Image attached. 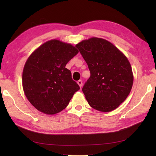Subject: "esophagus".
I'll return each instance as SVG.
<instances>
[{
    "label": "esophagus",
    "mask_w": 156,
    "mask_h": 156,
    "mask_svg": "<svg viewBox=\"0 0 156 156\" xmlns=\"http://www.w3.org/2000/svg\"><path fill=\"white\" fill-rule=\"evenodd\" d=\"M77 83H78V84L79 86H80V88L82 87V80H78V81L77 82Z\"/></svg>",
    "instance_id": "esophagus-1"
}]
</instances>
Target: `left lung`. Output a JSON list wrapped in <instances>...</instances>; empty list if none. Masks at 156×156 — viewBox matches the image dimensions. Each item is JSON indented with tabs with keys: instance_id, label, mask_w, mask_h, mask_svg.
I'll list each match as a JSON object with an SVG mask.
<instances>
[{
	"instance_id": "1",
	"label": "left lung",
	"mask_w": 156,
	"mask_h": 156,
	"mask_svg": "<svg viewBox=\"0 0 156 156\" xmlns=\"http://www.w3.org/2000/svg\"><path fill=\"white\" fill-rule=\"evenodd\" d=\"M90 76L82 92L91 107L102 112L117 108L130 93L133 76L126 56L105 39L92 37L76 45Z\"/></svg>"
}]
</instances>
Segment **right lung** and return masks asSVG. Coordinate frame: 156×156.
<instances>
[{"label":"right lung","mask_w":156,"mask_h":156,"mask_svg":"<svg viewBox=\"0 0 156 156\" xmlns=\"http://www.w3.org/2000/svg\"><path fill=\"white\" fill-rule=\"evenodd\" d=\"M78 53L74 46L53 39L33 52L23 72V88L31 104L48 115L62 111L80 87L67 63Z\"/></svg>","instance_id":"obj_1"}]
</instances>
